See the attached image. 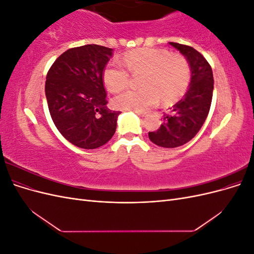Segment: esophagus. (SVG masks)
Returning <instances> with one entry per match:
<instances>
[{"label": "esophagus", "mask_w": 254, "mask_h": 254, "mask_svg": "<svg viewBox=\"0 0 254 254\" xmlns=\"http://www.w3.org/2000/svg\"><path fill=\"white\" fill-rule=\"evenodd\" d=\"M135 113H136L137 115H139V117H141V118H144L145 115H146L144 112H140V111H135Z\"/></svg>", "instance_id": "1"}]
</instances>
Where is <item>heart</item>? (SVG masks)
<instances>
[{
	"label": "heart",
	"mask_w": 254,
	"mask_h": 254,
	"mask_svg": "<svg viewBox=\"0 0 254 254\" xmlns=\"http://www.w3.org/2000/svg\"><path fill=\"white\" fill-rule=\"evenodd\" d=\"M119 60H111L104 70L106 87L113 93L131 83V75L141 76L140 89L129 90L114 98L119 109L144 111L157 105L175 103L184 94L190 81L188 59L162 49L144 48L130 51Z\"/></svg>",
	"instance_id": "b5f03b06"
}]
</instances>
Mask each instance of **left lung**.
I'll return each mask as SVG.
<instances>
[{"mask_svg": "<svg viewBox=\"0 0 254 254\" xmlns=\"http://www.w3.org/2000/svg\"><path fill=\"white\" fill-rule=\"evenodd\" d=\"M170 44L189 61L191 71L190 88L186 95L164 113L160 128L148 132V136L161 147L175 148L190 141L202 127L210 111L214 79L210 64L198 51L180 43Z\"/></svg>", "mask_w": 254, "mask_h": 254, "instance_id": "left-lung-1", "label": "left lung"}]
</instances>
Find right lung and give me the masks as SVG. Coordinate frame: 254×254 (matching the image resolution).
Listing matches in <instances>:
<instances>
[{"label": "right lung", "instance_id": "right-lung-1", "mask_svg": "<svg viewBox=\"0 0 254 254\" xmlns=\"http://www.w3.org/2000/svg\"><path fill=\"white\" fill-rule=\"evenodd\" d=\"M112 49L87 44L65 51L54 61L45 81V96L54 124L68 142L94 149L117 130L121 111L106 107L103 74Z\"/></svg>", "mask_w": 254, "mask_h": 254}]
</instances>
